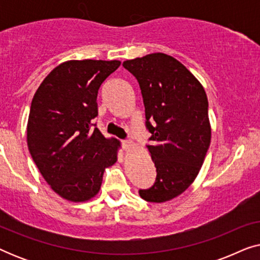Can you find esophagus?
<instances>
[{
    "instance_id": "34e87169",
    "label": "esophagus",
    "mask_w": 260,
    "mask_h": 260,
    "mask_svg": "<svg viewBox=\"0 0 260 260\" xmlns=\"http://www.w3.org/2000/svg\"><path fill=\"white\" fill-rule=\"evenodd\" d=\"M122 145H123L124 149H129L131 147V141L124 140V141H122Z\"/></svg>"
}]
</instances>
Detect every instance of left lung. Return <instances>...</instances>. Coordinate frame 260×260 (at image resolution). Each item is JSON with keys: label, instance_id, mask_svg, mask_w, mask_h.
Returning a JSON list of instances; mask_svg holds the SVG:
<instances>
[{"label": "left lung", "instance_id": "obj_1", "mask_svg": "<svg viewBox=\"0 0 260 260\" xmlns=\"http://www.w3.org/2000/svg\"><path fill=\"white\" fill-rule=\"evenodd\" d=\"M140 84L145 109L148 145L156 180L140 189L149 202L182 194L198 176L211 143L208 99L199 80L173 56L152 53L123 62Z\"/></svg>", "mask_w": 260, "mask_h": 260}]
</instances>
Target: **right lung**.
<instances>
[{
	"mask_svg": "<svg viewBox=\"0 0 260 260\" xmlns=\"http://www.w3.org/2000/svg\"><path fill=\"white\" fill-rule=\"evenodd\" d=\"M118 60H70L55 67L35 92L27 125L31 158L53 190L66 200L87 201L115 165L119 141L93 123L101 85Z\"/></svg>",
	"mask_w": 260,
	"mask_h": 260,
	"instance_id": "obj_1",
	"label": "right lung"
}]
</instances>
